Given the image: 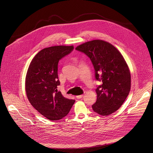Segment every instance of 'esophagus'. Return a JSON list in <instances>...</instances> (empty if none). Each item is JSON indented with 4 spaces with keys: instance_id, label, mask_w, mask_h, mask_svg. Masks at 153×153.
Returning <instances> with one entry per match:
<instances>
[{
    "instance_id": "obj_1",
    "label": "esophagus",
    "mask_w": 153,
    "mask_h": 153,
    "mask_svg": "<svg viewBox=\"0 0 153 153\" xmlns=\"http://www.w3.org/2000/svg\"><path fill=\"white\" fill-rule=\"evenodd\" d=\"M83 96H84V94H82V95L77 96H76V98H77V99H81V98H82V97H83Z\"/></svg>"
}]
</instances>
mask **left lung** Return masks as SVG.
Here are the masks:
<instances>
[{
    "instance_id": "left-lung-1",
    "label": "left lung",
    "mask_w": 153,
    "mask_h": 153,
    "mask_svg": "<svg viewBox=\"0 0 153 153\" xmlns=\"http://www.w3.org/2000/svg\"><path fill=\"white\" fill-rule=\"evenodd\" d=\"M76 50L84 53L91 60L96 80L102 82L96 90L97 100L93 111L102 116L116 111L130 91L131 74L120 52L111 44L94 40L78 46Z\"/></svg>"
}]
</instances>
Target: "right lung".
<instances>
[{
  "label": "right lung",
  "mask_w": 153,
  "mask_h": 153,
  "mask_svg": "<svg viewBox=\"0 0 153 153\" xmlns=\"http://www.w3.org/2000/svg\"><path fill=\"white\" fill-rule=\"evenodd\" d=\"M73 49V46L43 49L34 56L27 70L25 82L27 99L38 112L50 120L65 117L75 102L57 90L58 63Z\"/></svg>",
  "instance_id": "right-lung-1"
}]
</instances>
